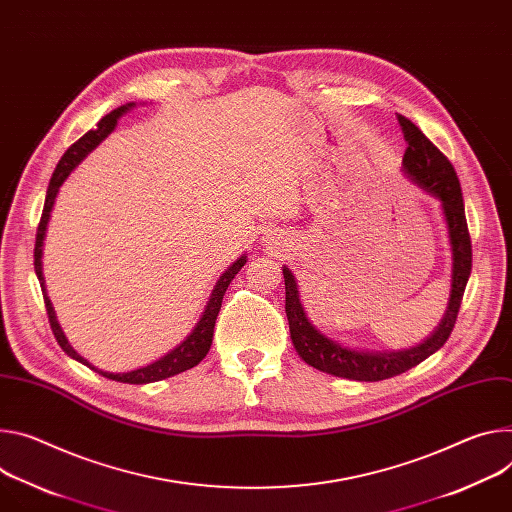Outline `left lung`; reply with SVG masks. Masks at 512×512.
<instances>
[{
	"label": "left lung",
	"instance_id": "1",
	"mask_svg": "<svg viewBox=\"0 0 512 512\" xmlns=\"http://www.w3.org/2000/svg\"><path fill=\"white\" fill-rule=\"evenodd\" d=\"M398 124L402 128L406 151H404V171L408 177L421 185L425 192L435 196L441 202L443 216L449 230L451 243V296L447 312L437 327V331L421 345L404 351H355L339 345L337 341L324 337L314 329L308 320L294 275L284 267L286 282V314L290 322V335L298 355L312 367L327 371L331 376L357 380V382H380L404 374L410 367L425 361L429 355L439 351L449 339L455 320L459 314L461 298L466 292L470 273H472V241L466 222V208H463V196L459 188V179L449 163V159L429 141L416 124L398 114Z\"/></svg>",
	"mask_w": 512,
	"mask_h": 512
}]
</instances>
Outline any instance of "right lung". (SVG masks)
<instances>
[{"instance_id": "right-lung-1", "label": "right lung", "mask_w": 512, "mask_h": 512, "mask_svg": "<svg viewBox=\"0 0 512 512\" xmlns=\"http://www.w3.org/2000/svg\"><path fill=\"white\" fill-rule=\"evenodd\" d=\"M132 108V104L128 106H120L116 110H112L110 114H106L100 122H98V128L85 132L77 143H73L67 153L61 157L53 177H51V183H49V190H46V200H44V210H42V216H40V222H38V230H36V245H34V271L38 275V282H40V288H42V296H44V306H46V314H49V322H51V329H53V335L57 339V343L61 345V349L73 357L75 361L96 369L100 376L108 378V380H116V382H122V384H151V382H157V380H165V378H171L175 374H181V371L185 369H192L194 365H198L206 353L210 351V345H212V335H214V324H216V316L220 312V306H222V298H224V292L226 288L230 286V282L235 280V275L241 271V267L247 263V257L243 255L241 259H237L235 263H232L222 275L220 280L216 282L214 290H212V296L208 300V306L200 318V322L196 324V329L192 331V335L185 339L179 347H175L173 351H169L165 357H161L159 361L147 365V367H141V369H134V371H126V374H110V371H102L98 367L91 365L87 359H83L67 341V337L63 335L59 322H57V316H55V310H53V304L49 300V296H46V290H44V277H42V241H44V232H46V224H49V218H51V210H53V204H55V198L59 194V188L63 185V181L69 177V173L83 161V157L87 153L94 151L104 138L116 128L118 124V118L128 112Z\"/></svg>"}]
</instances>
